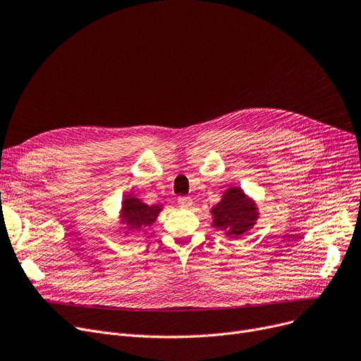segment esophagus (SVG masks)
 I'll list each match as a JSON object with an SVG mask.
<instances>
[{
    "instance_id": "1",
    "label": "esophagus",
    "mask_w": 361,
    "mask_h": 361,
    "mask_svg": "<svg viewBox=\"0 0 361 361\" xmlns=\"http://www.w3.org/2000/svg\"><path fill=\"white\" fill-rule=\"evenodd\" d=\"M193 200L192 197H178V206L184 207V209H188V207H192Z\"/></svg>"
}]
</instances>
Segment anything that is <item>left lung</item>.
<instances>
[{
	"mask_svg": "<svg viewBox=\"0 0 361 361\" xmlns=\"http://www.w3.org/2000/svg\"><path fill=\"white\" fill-rule=\"evenodd\" d=\"M211 226L228 238H240L247 234L260 218L256 200L245 193L241 187L226 188L221 200L211 209Z\"/></svg>",
	"mask_w": 361,
	"mask_h": 361,
	"instance_id": "left-lung-1",
	"label": "left lung"
}]
</instances>
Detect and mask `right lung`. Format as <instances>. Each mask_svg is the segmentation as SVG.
Wrapping results in <instances>:
<instances>
[{"mask_svg":"<svg viewBox=\"0 0 361 361\" xmlns=\"http://www.w3.org/2000/svg\"><path fill=\"white\" fill-rule=\"evenodd\" d=\"M165 204H147L135 193H127L123 197L121 207L118 211V228L117 231L124 233L126 237L135 235L152 228V225L158 219Z\"/></svg>","mask_w":361,"mask_h":361,"instance_id":"obj_1","label":"right lung"}]
</instances>
